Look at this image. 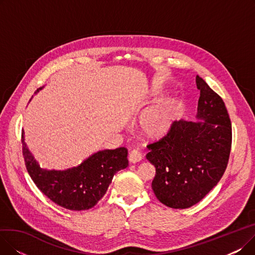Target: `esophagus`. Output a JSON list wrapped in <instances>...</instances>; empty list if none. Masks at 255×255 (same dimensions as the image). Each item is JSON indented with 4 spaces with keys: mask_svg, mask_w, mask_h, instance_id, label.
<instances>
[{
    "mask_svg": "<svg viewBox=\"0 0 255 255\" xmlns=\"http://www.w3.org/2000/svg\"><path fill=\"white\" fill-rule=\"evenodd\" d=\"M128 159H129L130 163H137L142 159V155L137 150H133V151L130 152Z\"/></svg>",
    "mask_w": 255,
    "mask_h": 255,
    "instance_id": "1",
    "label": "esophagus"
}]
</instances>
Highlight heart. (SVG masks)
<instances>
[{
    "label": "heart",
    "instance_id": "obj_1",
    "mask_svg": "<svg viewBox=\"0 0 255 255\" xmlns=\"http://www.w3.org/2000/svg\"><path fill=\"white\" fill-rule=\"evenodd\" d=\"M180 111V101L175 97L160 99L139 120V129L150 139L164 136L170 130Z\"/></svg>",
    "mask_w": 255,
    "mask_h": 255
}]
</instances>
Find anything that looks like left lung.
Listing matches in <instances>:
<instances>
[{"mask_svg": "<svg viewBox=\"0 0 255 255\" xmlns=\"http://www.w3.org/2000/svg\"><path fill=\"white\" fill-rule=\"evenodd\" d=\"M197 122L176 121L167 134L148 145L155 166L152 189L160 203L186 209L200 202L222 178L232 148V123L222 98L196 76Z\"/></svg>", "mask_w": 255, "mask_h": 255, "instance_id": "obj_1", "label": "left lung"}]
</instances>
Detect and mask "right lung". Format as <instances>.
I'll use <instances>...</instances> for the list:
<instances>
[{"instance_id":"add662e5","label":"right lung","mask_w":255,"mask_h":255,"mask_svg":"<svg viewBox=\"0 0 255 255\" xmlns=\"http://www.w3.org/2000/svg\"><path fill=\"white\" fill-rule=\"evenodd\" d=\"M43 89L39 88L36 93ZM21 132L22 155L26 170L39 190L51 202L72 211L89 210L106 193L116 173L128 166L124 146L92 154L77 166L64 170L45 169L38 164Z\"/></svg>"}]
</instances>
